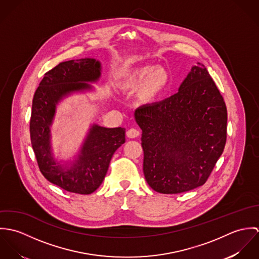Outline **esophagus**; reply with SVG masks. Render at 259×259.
Segmentation results:
<instances>
[{
  "instance_id": "esophagus-1",
  "label": "esophagus",
  "mask_w": 259,
  "mask_h": 259,
  "mask_svg": "<svg viewBox=\"0 0 259 259\" xmlns=\"http://www.w3.org/2000/svg\"><path fill=\"white\" fill-rule=\"evenodd\" d=\"M140 136V132H139V130H137V128H131V130H128L127 132H126V137L128 138V139H136V138H138Z\"/></svg>"
}]
</instances>
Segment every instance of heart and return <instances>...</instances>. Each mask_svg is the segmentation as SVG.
Here are the masks:
<instances>
[{
  "instance_id": "b5f03b06",
  "label": "heart",
  "mask_w": 259,
  "mask_h": 259,
  "mask_svg": "<svg viewBox=\"0 0 259 259\" xmlns=\"http://www.w3.org/2000/svg\"><path fill=\"white\" fill-rule=\"evenodd\" d=\"M170 81L168 72L152 65H145L127 69L117 82L120 92L126 95L138 93L142 104L149 105L156 102L167 90Z\"/></svg>"
}]
</instances>
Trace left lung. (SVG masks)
<instances>
[{
    "mask_svg": "<svg viewBox=\"0 0 259 259\" xmlns=\"http://www.w3.org/2000/svg\"><path fill=\"white\" fill-rule=\"evenodd\" d=\"M135 117L153 190L174 194L205 184L226 143L227 111L203 65L191 68L177 94L139 108Z\"/></svg>",
    "mask_w": 259,
    "mask_h": 259,
    "instance_id": "1",
    "label": "left lung"
}]
</instances>
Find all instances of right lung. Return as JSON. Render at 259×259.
Masks as SVG:
<instances>
[{"instance_id":"1","label":"right lung","mask_w":259,"mask_h":259,"mask_svg":"<svg viewBox=\"0 0 259 259\" xmlns=\"http://www.w3.org/2000/svg\"><path fill=\"white\" fill-rule=\"evenodd\" d=\"M101 69L96 59L60 63L45 74L33 99L30 135L38 168L50 183L78 194H90L102 185L114 151L125 142V128L94 124L79 154L68 166L53 156L50 126L58 103L71 93L91 90L87 82L97 81Z\"/></svg>"}]
</instances>
